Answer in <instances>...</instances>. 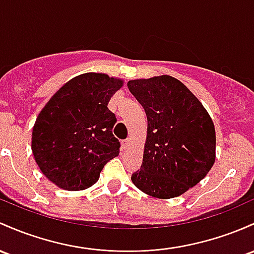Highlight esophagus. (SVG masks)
<instances>
[{
	"label": "esophagus",
	"instance_id": "esophagus-1",
	"mask_svg": "<svg viewBox=\"0 0 254 254\" xmlns=\"http://www.w3.org/2000/svg\"><path fill=\"white\" fill-rule=\"evenodd\" d=\"M130 144H131V142H130V138H127V140H124V141L122 142V147H123V149H124V150L129 149Z\"/></svg>",
	"mask_w": 254,
	"mask_h": 254
}]
</instances>
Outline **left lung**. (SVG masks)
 <instances>
[{"label": "left lung", "mask_w": 254, "mask_h": 254, "mask_svg": "<svg viewBox=\"0 0 254 254\" xmlns=\"http://www.w3.org/2000/svg\"><path fill=\"white\" fill-rule=\"evenodd\" d=\"M148 121L141 170L131 181L143 193L171 199L208 174L216 160L210 114L182 82L171 76L127 82Z\"/></svg>", "instance_id": "1"}]
</instances>
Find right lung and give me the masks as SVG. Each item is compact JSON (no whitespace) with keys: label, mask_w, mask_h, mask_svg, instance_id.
<instances>
[{"label":"right lung","mask_w":254,"mask_h":254,"mask_svg":"<svg viewBox=\"0 0 254 254\" xmlns=\"http://www.w3.org/2000/svg\"><path fill=\"white\" fill-rule=\"evenodd\" d=\"M123 83L105 73L80 74L61 86L38 114L32 129L33 157L59 188L84 190L118 157L121 143L112 132L117 118L107 105Z\"/></svg>","instance_id":"obj_1"}]
</instances>
